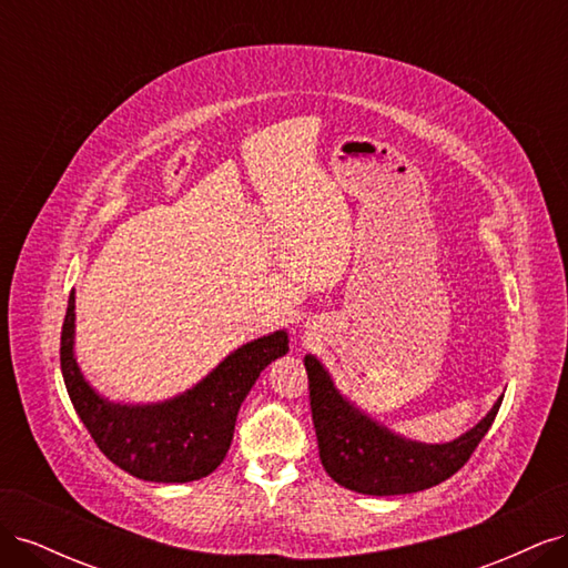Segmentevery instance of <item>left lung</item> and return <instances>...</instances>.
<instances>
[{"label": "left lung", "instance_id": "1", "mask_svg": "<svg viewBox=\"0 0 568 568\" xmlns=\"http://www.w3.org/2000/svg\"><path fill=\"white\" fill-rule=\"evenodd\" d=\"M311 409L322 467L338 486L363 495H407L443 484L488 434L505 395L467 434L450 443H422L390 432L343 395L329 369L305 355Z\"/></svg>", "mask_w": 568, "mask_h": 568}]
</instances>
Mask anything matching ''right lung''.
I'll list each match as a JSON object with an SVG mask.
<instances>
[{
  "label": "right lung",
  "mask_w": 568,
  "mask_h": 568,
  "mask_svg": "<svg viewBox=\"0 0 568 568\" xmlns=\"http://www.w3.org/2000/svg\"><path fill=\"white\" fill-rule=\"evenodd\" d=\"M288 353L284 329L230 353L199 384L159 403H113L88 379L75 357V291L61 329L65 390L90 436L115 467L153 484H189L225 459L239 407L261 372Z\"/></svg>",
  "instance_id": "obj_1"
}]
</instances>
